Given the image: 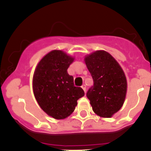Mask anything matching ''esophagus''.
<instances>
[{
  "mask_svg": "<svg viewBox=\"0 0 151 151\" xmlns=\"http://www.w3.org/2000/svg\"><path fill=\"white\" fill-rule=\"evenodd\" d=\"M81 87H82V88L83 89V91H84L86 92V85H83V86H82Z\"/></svg>",
  "mask_w": 151,
  "mask_h": 151,
  "instance_id": "1",
  "label": "esophagus"
}]
</instances>
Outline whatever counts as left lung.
<instances>
[{"instance_id":"8db88e82","label":"left lung","mask_w":151,"mask_h":151,"mask_svg":"<svg viewBox=\"0 0 151 151\" xmlns=\"http://www.w3.org/2000/svg\"><path fill=\"white\" fill-rule=\"evenodd\" d=\"M93 85L86 93L93 111L102 117H111L124 103L127 80L116 60L105 51H96L85 58Z\"/></svg>"}]
</instances>
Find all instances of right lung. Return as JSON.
I'll return each mask as SVG.
<instances>
[{
    "label": "right lung",
    "instance_id": "1",
    "mask_svg": "<svg viewBox=\"0 0 151 151\" xmlns=\"http://www.w3.org/2000/svg\"><path fill=\"white\" fill-rule=\"evenodd\" d=\"M74 58L60 50L43 57L33 76V91L40 108L49 116L63 119L75 109L84 91L74 84V77L67 69Z\"/></svg>",
    "mask_w": 151,
    "mask_h": 151
}]
</instances>
